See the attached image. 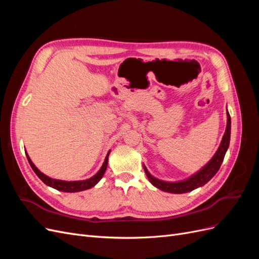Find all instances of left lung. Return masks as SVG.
<instances>
[{
  "label": "left lung",
  "mask_w": 259,
  "mask_h": 259,
  "mask_svg": "<svg viewBox=\"0 0 259 259\" xmlns=\"http://www.w3.org/2000/svg\"><path fill=\"white\" fill-rule=\"evenodd\" d=\"M230 133H231V117L229 115V112L227 111V126L221 142V145H219L217 151L213 155V158H211L204 166H202L198 171H195L194 174H192L190 177H188L186 179L178 180V182H165V180L159 179L154 177L153 175H151L150 171L148 170V168L144 164V169L149 179V182L162 191L176 193V194L190 192L194 189H197L199 187L204 186L215 176L219 167L222 165L225 154L229 148Z\"/></svg>",
  "instance_id": "obj_1"
}]
</instances>
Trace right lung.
<instances>
[{
  "mask_svg": "<svg viewBox=\"0 0 259 259\" xmlns=\"http://www.w3.org/2000/svg\"><path fill=\"white\" fill-rule=\"evenodd\" d=\"M110 151L111 150L108 151L106 158H105V161L103 163V165H101L100 169L97 171L95 175H94L91 178H89V179L72 180V182H68V180H61V179L52 178V177H50L48 175H45L44 173H42V171L34 165V163L31 161L30 156L28 155L27 151H26V155H27V159L29 161L30 166L32 167V169H33L34 173L36 174V176L40 178L46 186L52 187V188H54V189L62 191V192H80V191L91 189V188H93L94 186H96L99 183V180L103 178L105 171L107 169V166H108V159H109V154H110Z\"/></svg>",
  "mask_w": 259,
  "mask_h": 259,
  "instance_id": "add662e5",
  "label": "right lung"
}]
</instances>
